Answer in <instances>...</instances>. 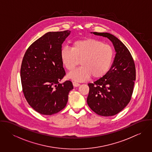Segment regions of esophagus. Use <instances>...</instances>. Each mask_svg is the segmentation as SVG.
I'll use <instances>...</instances> for the list:
<instances>
[{"instance_id": "34e87169", "label": "esophagus", "mask_w": 152, "mask_h": 152, "mask_svg": "<svg viewBox=\"0 0 152 152\" xmlns=\"http://www.w3.org/2000/svg\"><path fill=\"white\" fill-rule=\"evenodd\" d=\"M72 84H73V86L75 87H78L80 86V84L79 83H77L76 81H72Z\"/></svg>"}]
</instances>
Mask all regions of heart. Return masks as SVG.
Here are the masks:
<instances>
[{
  "label": "heart",
  "instance_id": "1",
  "mask_svg": "<svg viewBox=\"0 0 152 152\" xmlns=\"http://www.w3.org/2000/svg\"><path fill=\"white\" fill-rule=\"evenodd\" d=\"M60 57L63 65L69 71L80 60L81 66L70 72L68 77L77 81H84L91 75L94 78H99L108 72L114 51L108 44L94 39H86L74 42L71 48L63 47Z\"/></svg>",
  "mask_w": 152,
  "mask_h": 152
}]
</instances>
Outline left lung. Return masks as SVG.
<instances>
[{"mask_svg":"<svg viewBox=\"0 0 152 152\" xmlns=\"http://www.w3.org/2000/svg\"><path fill=\"white\" fill-rule=\"evenodd\" d=\"M93 34L107 37L116 53L108 72L94 83L88 84L87 104L99 115L113 116L130 102L136 80L135 65L130 51L117 37L108 33Z\"/></svg>","mask_w":152,"mask_h":152,"instance_id":"8db88e82","label":"left lung"}]
</instances>
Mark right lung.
<instances>
[{
    "label": "right lung",
    "instance_id": "obj_1",
    "mask_svg": "<svg viewBox=\"0 0 152 152\" xmlns=\"http://www.w3.org/2000/svg\"><path fill=\"white\" fill-rule=\"evenodd\" d=\"M71 31L48 32L31 44L23 58L20 77L24 97L38 113L51 115L66 105L71 81L59 82L65 76L60 51Z\"/></svg>",
    "mask_w": 152,
    "mask_h": 152
}]
</instances>
